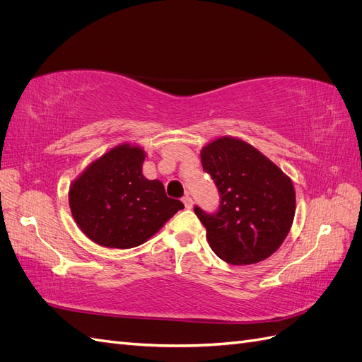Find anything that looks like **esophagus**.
<instances>
[{"instance_id":"1","label":"esophagus","mask_w":362,"mask_h":362,"mask_svg":"<svg viewBox=\"0 0 362 362\" xmlns=\"http://www.w3.org/2000/svg\"><path fill=\"white\" fill-rule=\"evenodd\" d=\"M182 202H184L185 208H189V210H190V208L193 206V201H192V198H190L189 194H185V196H184V198H182Z\"/></svg>"}]
</instances>
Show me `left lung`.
<instances>
[{
	"instance_id": "left-lung-1",
	"label": "left lung",
	"mask_w": 362,
	"mask_h": 362,
	"mask_svg": "<svg viewBox=\"0 0 362 362\" xmlns=\"http://www.w3.org/2000/svg\"><path fill=\"white\" fill-rule=\"evenodd\" d=\"M201 161L221 198L214 213L194 206L214 254L229 264H254L270 257L294 218L290 178L254 146L233 137L206 145Z\"/></svg>"
}]
</instances>
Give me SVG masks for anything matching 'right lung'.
I'll list each match as a JSON object with an SVG mask.
<instances>
[{
  "instance_id": "1",
  "label": "right lung",
  "mask_w": 362,
  "mask_h": 362,
  "mask_svg": "<svg viewBox=\"0 0 362 362\" xmlns=\"http://www.w3.org/2000/svg\"><path fill=\"white\" fill-rule=\"evenodd\" d=\"M145 152L120 145L93 161L69 190L71 211L81 231L105 247L145 243L184 208L158 180L141 175Z\"/></svg>"
}]
</instances>
